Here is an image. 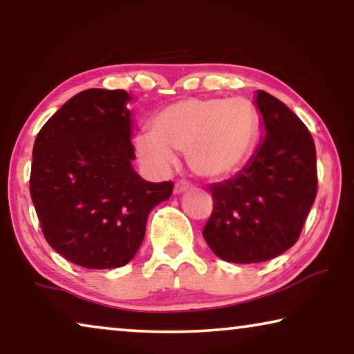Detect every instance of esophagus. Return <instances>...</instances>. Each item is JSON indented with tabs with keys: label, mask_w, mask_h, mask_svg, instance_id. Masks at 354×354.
<instances>
[{
	"label": "esophagus",
	"mask_w": 354,
	"mask_h": 354,
	"mask_svg": "<svg viewBox=\"0 0 354 354\" xmlns=\"http://www.w3.org/2000/svg\"><path fill=\"white\" fill-rule=\"evenodd\" d=\"M188 188H190V183L180 180L176 183V187H174V193H176V195H182V193H185Z\"/></svg>",
	"instance_id": "obj_1"
}]
</instances>
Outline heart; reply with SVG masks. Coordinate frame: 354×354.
Masks as SVG:
<instances>
[{
	"label": "heart",
	"mask_w": 354,
	"mask_h": 354,
	"mask_svg": "<svg viewBox=\"0 0 354 354\" xmlns=\"http://www.w3.org/2000/svg\"><path fill=\"white\" fill-rule=\"evenodd\" d=\"M259 133V109L248 98H188L159 111L149 133L135 137V151L159 176L176 164L174 153H185L195 176L219 182L243 169Z\"/></svg>",
	"instance_id": "heart-1"
}]
</instances>
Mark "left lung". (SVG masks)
<instances>
[{
	"label": "left lung",
	"instance_id": "left-lung-1",
	"mask_svg": "<svg viewBox=\"0 0 354 354\" xmlns=\"http://www.w3.org/2000/svg\"><path fill=\"white\" fill-rule=\"evenodd\" d=\"M264 135L248 164L211 185L214 209L203 236L227 263H263L292 248L317 192L316 147L297 114L275 96L254 95Z\"/></svg>",
	"mask_w": 354,
	"mask_h": 354
}]
</instances>
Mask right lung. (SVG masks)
Listing matches in <instances>:
<instances>
[{
  "label": "right lung",
  "instance_id": "obj_1",
  "mask_svg": "<svg viewBox=\"0 0 354 354\" xmlns=\"http://www.w3.org/2000/svg\"><path fill=\"white\" fill-rule=\"evenodd\" d=\"M132 100L90 88L51 115L33 145L30 195L53 250L86 269L125 266L142 245L153 207L172 182L143 180L132 166Z\"/></svg>",
  "mask_w": 354,
  "mask_h": 354
}]
</instances>
